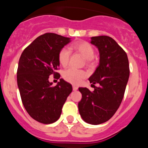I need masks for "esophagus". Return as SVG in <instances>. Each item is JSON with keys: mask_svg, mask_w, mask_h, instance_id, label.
Listing matches in <instances>:
<instances>
[{"mask_svg": "<svg viewBox=\"0 0 148 148\" xmlns=\"http://www.w3.org/2000/svg\"><path fill=\"white\" fill-rule=\"evenodd\" d=\"M78 87H77V86H75V85H73V90H75H75H78Z\"/></svg>", "mask_w": 148, "mask_h": 148, "instance_id": "34e87169", "label": "esophagus"}]
</instances>
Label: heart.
Masks as SVG:
<instances>
[{"instance_id":"obj_1","label":"heart","mask_w":148,"mask_h":148,"mask_svg":"<svg viewBox=\"0 0 148 148\" xmlns=\"http://www.w3.org/2000/svg\"><path fill=\"white\" fill-rule=\"evenodd\" d=\"M70 49L78 51L82 56L90 61L95 55L92 46L87 41H79L72 44L70 47ZM67 47H63L58 53V61L62 66H66L69 62L70 57V50ZM63 78L64 80L73 84H79L86 78L87 73L84 70H76L74 68L70 67L63 72Z\"/></svg>"}]
</instances>
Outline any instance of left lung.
I'll use <instances>...</instances> for the list:
<instances>
[{
  "label": "left lung",
  "mask_w": 148,
  "mask_h": 148,
  "mask_svg": "<svg viewBox=\"0 0 148 148\" xmlns=\"http://www.w3.org/2000/svg\"><path fill=\"white\" fill-rule=\"evenodd\" d=\"M91 44L99 49V65L89 78L94 91L79 87L82 94L78 110L84 121L91 125L106 122L116 113L122 101L130 75L125 51L107 35L91 38ZM95 84H99L95 87Z\"/></svg>",
  "instance_id": "obj_1"
}]
</instances>
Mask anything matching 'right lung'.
Segmentation results:
<instances>
[{"instance_id": "right-lung-1", "label": "right lung", "mask_w": 148, "mask_h": 148, "mask_svg": "<svg viewBox=\"0 0 148 148\" xmlns=\"http://www.w3.org/2000/svg\"><path fill=\"white\" fill-rule=\"evenodd\" d=\"M70 38L55 33H45L23 51L18 62L17 82L23 107L35 121L52 124L60 118L63 105L73 87L61 78L53 86L49 77L60 78L58 53Z\"/></svg>"}]
</instances>
